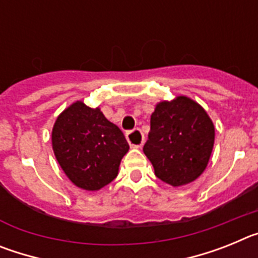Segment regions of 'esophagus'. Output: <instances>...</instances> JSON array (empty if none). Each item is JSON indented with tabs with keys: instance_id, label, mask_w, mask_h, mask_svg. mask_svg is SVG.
Listing matches in <instances>:
<instances>
[{
	"instance_id": "obj_1",
	"label": "esophagus",
	"mask_w": 258,
	"mask_h": 258,
	"mask_svg": "<svg viewBox=\"0 0 258 258\" xmlns=\"http://www.w3.org/2000/svg\"><path fill=\"white\" fill-rule=\"evenodd\" d=\"M126 140L127 142H129V145H131V147L138 149V147H141V146L143 145V142H145V136H143V133L141 132V129H133V131L127 132L126 133Z\"/></svg>"
}]
</instances>
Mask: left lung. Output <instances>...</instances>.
Listing matches in <instances>:
<instances>
[{"instance_id": "1", "label": "left lung", "mask_w": 258, "mask_h": 258, "mask_svg": "<svg viewBox=\"0 0 258 258\" xmlns=\"http://www.w3.org/2000/svg\"><path fill=\"white\" fill-rule=\"evenodd\" d=\"M143 152L155 175L174 187L187 184L206 170L214 143V126L199 103L179 95L156 104Z\"/></svg>"}]
</instances>
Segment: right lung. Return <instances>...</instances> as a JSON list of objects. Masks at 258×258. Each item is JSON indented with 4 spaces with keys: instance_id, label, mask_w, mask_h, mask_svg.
Listing matches in <instances>:
<instances>
[{
    "instance_id": "right-lung-1",
    "label": "right lung",
    "mask_w": 258,
    "mask_h": 258,
    "mask_svg": "<svg viewBox=\"0 0 258 258\" xmlns=\"http://www.w3.org/2000/svg\"><path fill=\"white\" fill-rule=\"evenodd\" d=\"M54 155L77 187L97 191L116 178L129 151L122 132L99 108L75 102L56 118L51 133Z\"/></svg>"
}]
</instances>
